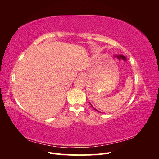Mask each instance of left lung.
I'll return each instance as SVG.
<instances>
[{"instance_id": "obj_1", "label": "left lung", "mask_w": 159, "mask_h": 159, "mask_svg": "<svg viewBox=\"0 0 159 159\" xmlns=\"http://www.w3.org/2000/svg\"><path fill=\"white\" fill-rule=\"evenodd\" d=\"M91 106H92V105H91ZM92 107H93V106H92ZM95 110H96V111H98L97 109H95Z\"/></svg>"}]
</instances>
